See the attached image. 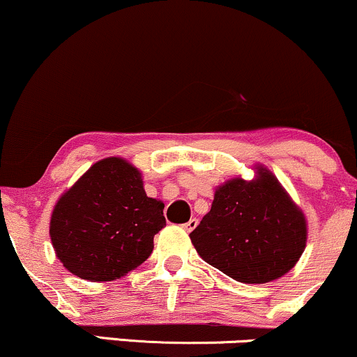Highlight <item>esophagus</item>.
Returning a JSON list of instances; mask_svg holds the SVG:
<instances>
[{
	"label": "esophagus",
	"instance_id": "34e87169",
	"mask_svg": "<svg viewBox=\"0 0 357 357\" xmlns=\"http://www.w3.org/2000/svg\"><path fill=\"white\" fill-rule=\"evenodd\" d=\"M196 227H198V220H196V218H191L190 221H186V223L183 225V228L186 231H192Z\"/></svg>",
	"mask_w": 357,
	"mask_h": 357
}]
</instances>
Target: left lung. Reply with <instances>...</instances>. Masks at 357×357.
<instances>
[{
	"label": "left lung",
	"instance_id": "8db88e82",
	"mask_svg": "<svg viewBox=\"0 0 357 357\" xmlns=\"http://www.w3.org/2000/svg\"><path fill=\"white\" fill-rule=\"evenodd\" d=\"M204 261L245 284L289 272L305 248L302 211L267 169L258 179H231L215 192L211 210L190 233Z\"/></svg>",
	"mask_w": 357,
	"mask_h": 357
}]
</instances>
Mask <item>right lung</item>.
Segmentation results:
<instances>
[{"mask_svg": "<svg viewBox=\"0 0 357 357\" xmlns=\"http://www.w3.org/2000/svg\"><path fill=\"white\" fill-rule=\"evenodd\" d=\"M162 208L147 198L136 167L121 158L102 159L56 203L53 248L73 275L116 280L153 253L154 235L166 227Z\"/></svg>", "mask_w": 357, "mask_h": 357, "instance_id": "right-lung-1", "label": "right lung"}]
</instances>
